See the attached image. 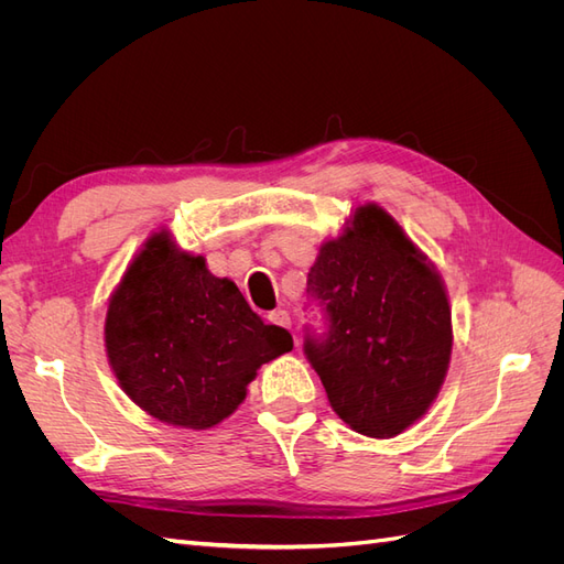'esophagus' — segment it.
Segmentation results:
<instances>
[{
  "instance_id": "34e87169",
  "label": "esophagus",
  "mask_w": 564,
  "mask_h": 564,
  "mask_svg": "<svg viewBox=\"0 0 564 564\" xmlns=\"http://www.w3.org/2000/svg\"><path fill=\"white\" fill-rule=\"evenodd\" d=\"M268 322H270V324H275V327H282V329H289V327H292V319H289L286 311H272V313L268 315Z\"/></svg>"
}]
</instances>
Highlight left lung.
<instances>
[{"instance_id": "obj_1", "label": "left lung", "mask_w": 564, "mask_h": 564, "mask_svg": "<svg viewBox=\"0 0 564 564\" xmlns=\"http://www.w3.org/2000/svg\"><path fill=\"white\" fill-rule=\"evenodd\" d=\"M308 292L329 315L327 340L305 352L336 416L355 433L390 440L437 400L454 332L445 280L381 204L350 212L324 240Z\"/></svg>"}]
</instances>
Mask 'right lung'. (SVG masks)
Here are the masks:
<instances>
[{"label": "right lung", "mask_w": 564, "mask_h": 564, "mask_svg": "<svg viewBox=\"0 0 564 564\" xmlns=\"http://www.w3.org/2000/svg\"><path fill=\"white\" fill-rule=\"evenodd\" d=\"M106 355L133 404L166 425L209 431L247 398L265 362L294 348L237 284L216 278L169 228L135 251L108 299Z\"/></svg>", "instance_id": "right-lung-1"}]
</instances>
